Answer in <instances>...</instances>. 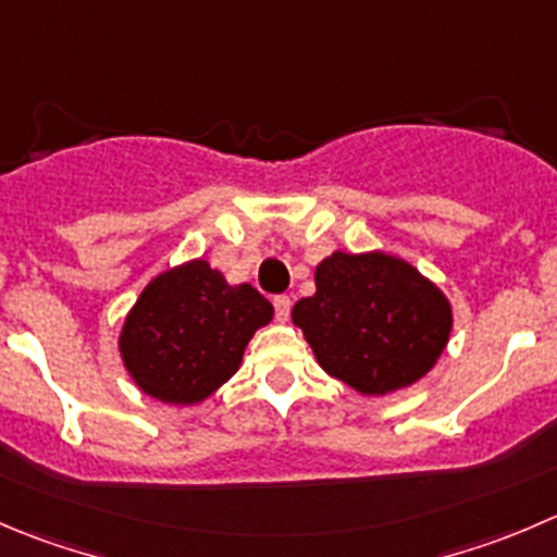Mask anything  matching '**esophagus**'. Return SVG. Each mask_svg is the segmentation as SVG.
<instances>
[{"instance_id":"obj_1","label":"esophagus","mask_w":557,"mask_h":557,"mask_svg":"<svg viewBox=\"0 0 557 557\" xmlns=\"http://www.w3.org/2000/svg\"><path fill=\"white\" fill-rule=\"evenodd\" d=\"M290 296H274V312H277V321H288L290 315Z\"/></svg>"}]
</instances>
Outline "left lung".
<instances>
[{
    "label": "left lung",
    "mask_w": 557,
    "mask_h": 557,
    "mask_svg": "<svg viewBox=\"0 0 557 557\" xmlns=\"http://www.w3.org/2000/svg\"><path fill=\"white\" fill-rule=\"evenodd\" d=\"M318 364L364 397L422 381L455 326L451 301L413 263L383 250H334L315 267V294L290 310Z\"/></svg>",
    "instance_id": "8db88e82"
}]
</instances>
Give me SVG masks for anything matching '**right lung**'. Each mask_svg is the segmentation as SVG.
<instances>
[{"label": "right lung", "mask_w": 557, "mask_h": 557, "mask_svg": "<svg viewBox=\"0 0 557 557\" xmlns=\"http://www.w3.org/2000/svg\"><path fill=\"white\" fill-rule=\"evenodd\" d=\"M274 318L252 285H231L203 258L147 283L124 315L119 356L133 383L169 405H198L239 370L247 343Z\"/></svg>", "instance_id": "obj_1"}]
</instances>
